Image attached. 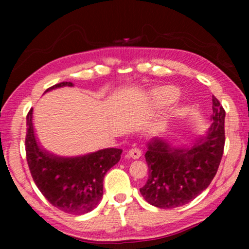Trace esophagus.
Masks as SVG:
<instances>
[{"label":"esophagus","instance_id":"1","mask_svg":"<svg viewBox=\"0 0 249 249\" xmlns=\"http://www.w3.org/2000/svg\"><path fill=\"white\" fill-rule=\"evenodd\" d=\"M128 155L130 156L131 159H139L142 156V151L141 148L138 147H132L128 151Z\"/></svg>","mask_w":249,"mask_h":249}]
</instances>
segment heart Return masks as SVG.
Returning a JSON list of instances; mask_svg holds the SVG:
<instances>
[{
	"mask_svg": "<svg viewBox=\"0 0 249 249\" xmlns=\"http://www.w3.org/2000/svg\"><path fill=\"white\" fill-rule=\"evenodd\" d=\"M178 95L179 91L175 87H162L154 91L153 100L158 105H164L175 101Z\"/></svg>",
	"mask_w": 249,
	"mask_h": 249,
	"instance_id": "obj_1",
	"label": "heart"
}]
</instances>
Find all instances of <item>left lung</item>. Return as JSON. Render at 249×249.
Masks as SVG:
<instances>
[{"label":"left lung","instance_id":"1","mask_svg":"<svg viewBox=\"0 0 249 249\" xmlns=\"http://www.w3.org/2000/svg\"><path fill=\"white\" fill-rule=\"evenodd\" d=\"M213 114L206 137L192 147L177 149L161 139L148 142L145 154L148 179L141 188L146 202L160 209H175L192 202L210 186L223 155L226 111L212 96Z\"/></svg>","mask_w":249,"mask_h":249}]
</instances>
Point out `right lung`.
I'll return each instance as SVG.
<instances>
[{"mask_svg": "<svg viewBox=\"0 0 249 249\" xmlns=\"http://www.w3.org/2000/svg\"><path fill=\"white\" fill-rule=\"evenodd\" d=\"M63 86L73 85L63 81L46 91ZM32 118L30 108L27 114L26 158L39 192L53 206L66 213L81 215L93 211L103 196L104 176L120 161L122 151L105 148L78 158H57L37 144Z\"/></svg>", "mask_w": 249, "mask_h": 249, "instance_id": "obj_1", "label": "right lung"}]
</instances>
